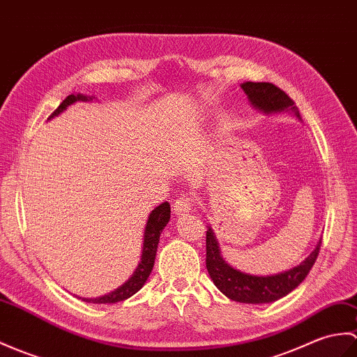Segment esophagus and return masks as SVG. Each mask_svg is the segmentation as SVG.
I'll return each mask as SVG.
<instances>
[{
    "mask_svg": "<svg viewBox=\"0 0 357 357\" xmlns=\"http://www.w3.org/2000/svg\"><path fill=\"white\" fill-rule=\"evenodd\" d=\"M195 205V199L190 195H181L175 204H173V211H175L176 216H182V214L190 213Z\"/></svg>",
    "mask_w": 357,
    "mask_h": 357,
    "instance_id": "1",
    "label": "esophagus"
}]
</instances>
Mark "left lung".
<instances>
[{
  "label": "left lung",
  "mask_w": 357,
  "mask_h": 357,
  "mask_svg": "<svg viewBox=\"0 0 357 357\" xmlns=\"http://www.w3.org/2000/svg\"><path fill=\"white\" fill-rule=\"evenodd\" d=\"M250 102L257 109L264 114H275L283 111H292L300 119L294 100L283 89H280L269 82H246L242 85ZM321 248V240L312 254L300 266L291 271L277 273L271 277H255L250 273H243L229 264L220 257L218 240L214 237L213 229L206 231V269L214 284L222 294H225L229 300L246 304H263L277 301L280 298L291 294L295 287L303 283L304 278L313 268L318 259Z\"/></svg>",
  "instance_id": "obj_1"
}]
</instances>
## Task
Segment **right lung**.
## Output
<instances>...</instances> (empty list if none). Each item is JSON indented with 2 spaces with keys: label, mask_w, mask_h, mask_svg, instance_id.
<instances>
[{
  "label": "right lung",
  "mask_w": 357,
  "mask_h": 357,
  "mask_svg": "<svg viewBox=\"0 0 357 357\" xmlns=\"http://www.w3.org/2000/svg\"><path fill=\"white\" fill-rule=\"evenodd\" d=\"M88 96H68L65 100L59 105V107L50 115V119L54 117V115H59L62 111L66 109V106L73 105L77 100H88ZM170 219V205L169 202H164L160 206L151 213V216L147 219V225L144 229V243H143V254H141V261L138 264V268L135 269L134 275H132L126 283H124L121 287H119L117 291H114L111 294H107L105 296H98V298H82V300L86 303H96V304H114L119 301H124L130 298L134 294H137L141 287L144 286L147 281L149 275L153 269V263H155V255L156 250H158V243H160V236L162 233L164 227L169 223Z\"/></svg>",
  "instance_id": "right-lung-1"
}]
</instances>
